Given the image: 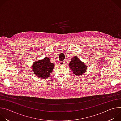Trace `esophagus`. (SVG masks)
Segmentation results:
<instances>
[{
  "label": "esophagus",
  "mask_w": 121,
  "mask_h": 121,
  "mask_svg": "<svg viewBox=\"0 0 121 121\" xmlns=\"http://www.w3.org/2000/svg\"><path fill=\"white\" fill-rule=\"evenodd\" d=\"M59 64L60 65H63L65 64V62L64 61H61V62H59Z\"/></svg>",
  "instance_id": "obj_1"
}]
</instances>
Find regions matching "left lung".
<instances>
[{
	"label": "left lung",
	"mask_w": 121,
	"mask_h": 121,
	"mask_svg": "<svg viewBox=\"0 0 121 121\" xmlns=\"http://www.w3.org/2000/svg\"><path fill=\"white\" fill-rule=\"evenodd\" d=\"M69 66L71 71L76 76L83 75L87 69V65L82 62L77 56H74L71 59Z\"/></svg>",
	"instance_id": "8db88e82"
}]
</instances>
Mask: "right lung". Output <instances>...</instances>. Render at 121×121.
Segmentation results:
<instances>
[{
	"label": "right lung",
	"mask_w": 121,
	"mask_h": 121,
	"mask_svg": "<svg viewBox=\"0 0 121 121\" xmlns=\"http://www.w3.org/2000/svg\"><path fill=\"white\" fill-rule=\"evenodd\" d=\"M55 64L51 63L49 58L45 57L43 59L34 62L32 65V71L40 78H47L53 71Z\"/></svg>",
	"instance_id": "right-lung-1"
}]
</instances>
